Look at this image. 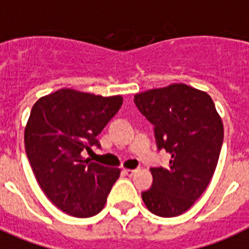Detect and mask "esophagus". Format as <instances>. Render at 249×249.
<instances>
[{
	"mask_svg": "<svg viewBox=\"0 0 249 249\" xmlns=\"http://www.w3.org/2000/svg\"><path fill=\"white\" fill-rule=\"evenodd\" d=\"M123 172H124L125 175H126V176L131 177V176H133V175H134L135 172H137V170H129V168H125V170L123 171Z\"/></svg>",
	"mask_w": 249,
	"mask_h": 249,
	"instance_id": "esophagus-1",
	"label": "esophagus"
}]
</instances>
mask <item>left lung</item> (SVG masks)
Returning a JSON list of instances; mask_svg holds the SVG:
<instances>
[{
	"mask_svg": "<svg viewBox=\"0 0 249 249\" xmlns=\"http://www.w3.org/2000/svg\"><path fill=\"white\" fill-rule=\"evenodd\" d=\"M139 111L154 125L158 149L171 154L167 168H150L153 185L142 192L150 213L172 218L189 210L210 183L224 128L212 97L185 83L137 93Z\"/></svg>",
	"mask_w": 249,
	"mask_h": 249,
	"instance_id": "left-lung-1",
	"label": "left lung"
}]
</instances>
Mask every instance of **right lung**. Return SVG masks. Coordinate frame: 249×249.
<instances>
[{
    "label": "right lung",
    "mask_w": 249,
    "mask_h": 249,
    "mask_svg": "<svg viewBox=\"0 0 249 249\" xmlns=\"http://www.w3.org/2000/svg\"><path fill=\"white\" fill-rule=\"evenodd\" d=\"M123 105L120 95L104 97L60 89L43 96L25 126V149L37 183L54 205L77 218L99 214L120 176L82 157L100 147L96 137Z\"/></svg>",
    "instance_id": "add662e5"
}]
</instances>
